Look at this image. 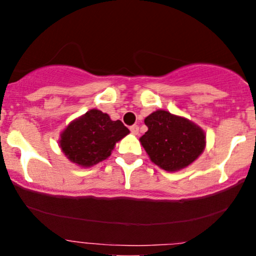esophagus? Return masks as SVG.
<instances>
[{
  "instance_id": "34e87169",
  "label": "esophagus",
  "mask_w": 256,
  "mask_h": 256,
  "mask_svg": "<svg viewBox=\"0 0 256 256\" xmlns=\"http://www.w3.org/2000/svg\"><path fill=\"white\" fill-rule=\"evenodd\" d=\"M130 131L132 134H138V131H140V128H138V125H132L130 128Z\"/></svg>"
}]
</instances>
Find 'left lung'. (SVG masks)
I'll return each instance as SVG.
<instances>
[{
    "label": "left lung",
    "mask_w": 256,
    "mask_h": 256,
    "mask_svg": "<svg viewBox=\"0 0 256 256\" xmlns=\"http://www.w3.org/2000/svg\"><path fill=\"white\" fill-rule=\"evenodd\" d=\"M148 131L140 138L152 162L167 172L192 165L206 148L204 131L184 116L158 110L144 119Z\"/></svg>",
    "instance_id": "1"
}]
</instances>
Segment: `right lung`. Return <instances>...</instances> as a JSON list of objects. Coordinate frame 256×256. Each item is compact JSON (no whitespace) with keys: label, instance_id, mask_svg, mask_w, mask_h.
I'll list each match as a JSON object with an SVG mask.
<instances>
[{"label":"right lung","instance_id":"add662e5","mask_svg":"<svg viewBox=\"0 0 256 256\" xmlns=\"http://www.w3.org/2000/svg\"><path fill=\"white\" fill-rule=\"evenodd\" d=\"M128 134L120 120L113 122L107 113L94 108L64 128L58 146L71 162L88 168L110 158L116 143Z\"/></svg>","mask_w":256,"mask_h":256}]
</instances>
